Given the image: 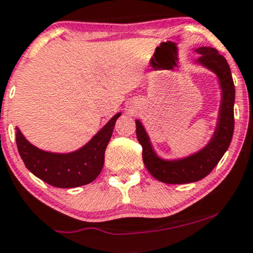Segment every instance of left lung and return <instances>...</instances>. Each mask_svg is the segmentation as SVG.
<instances>
[{"mask_svg":"<svg viewBox=\"0 0 253 253\" xmlns=\"http://www.w3.org/2000/svg\"><path fill=\"white\" fill-rule=\"evenodd\" d=\"M199 64L218 76L222 88V104L218 123L213 137L199 153L181 160L165 162L158 158L152 149L149 138L142 124L136 121V136L142 146V158L147 170L154 178L170 184L191 183L208 176L218 164L232 141L234 132V100L235 86L229 65L218 50L211 47L198 48Z\"/></svg>","mask_w":253,"mask_h":253,"instance_id":"obj_1","label":"left lung"}]
</instances>
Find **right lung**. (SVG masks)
I'll list each match as a JSON object with an SVG mask.
<instances>
[{"mask_svg":"<svg viewBox=\"0 0 253 253\" xmlns=\"http://www.w3.org/2000/svg\"><path fill=\"white\" fill-rule=\"evenodd\" d=\"M116 115L95 136L78 151L67 154L41 151L25 140L17 127V146L24 164L35 176L59 188H75L93 182L101 172L105 149L112 136Z\"/></svg>","mask_w":253,"mask_h":253,"instance_id":"1","label":"right lung"}]
</instances>
